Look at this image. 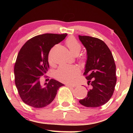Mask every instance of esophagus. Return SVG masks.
I'll list each match as a JSON object with an SVG mask.
<instances>
[{
	"instance_id": "34e87169",
	"label": "esophagus",
	"mask_w": 133,
	"mask_h": 133,
	"mask_svg": "<svg viewBox=\"0 0 133 133\" xmlns=\"http://www.w3.org/2000/svg\"><path fill=\"white\" fill-rule=\"evenodd\" d=\"M66 86L67 87H70V88H74V87H75V86H72V85H71V84H66Z\"/></svg>"
}]
</instances>
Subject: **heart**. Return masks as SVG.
<instances>
[{
    "label": "heart",
    "instance_id": "1",
    "mask_svg": "<svg viewBox=\"0 0 133 133\" xmlns=\"http://www.w3.org/2000/svg\"><path fill=\"white\" fill-rule=\"evenodd\" d=\"M66 44L73 55H78L81 51L82 47L81 44L72 36L67 38L66 41ZM82 59L84 60V58ZM49 61L50 63H52L50 55L49 56ZM79 73V69L77 66L63 64L59 66L55 71V77L58 80L62 82L72 83L78 75Z\"/></svg>",
    "mask_w": 133,
    "mask_h": 133
}]
</instances>
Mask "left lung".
Masks as SVG:
<instances>
[{
    "mask_svg": "<svg viewBox=\"0 0 133 133\" xmlns=\"http://www.w3.org/2000/svg\"><path fill=\"white\" fill-rule=\"evenodd\" d=\"M87 50L83 75L88 81L87 97L79 101L82 105L97 107L106 103L113 94L117 82L116 66L111 51L101 39L79 35Z\"/></svg>",
    "mask_w": 133,
    "mask_h": 133,
    "instance_id": "8db88e82",
    "label": "left lung"
}]
</instances>
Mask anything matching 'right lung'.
<instances>
[{
  "label": "right lung",
  "mask_w": 133,
  "mask_h": 133,
  "mask_svg": "<svg viewBox=\"0 0 133 133\" xmlns=\"http://www.w3.org/2000/svg\"><path fill=\"white\" fill-rule=\"evenodd\" d=\"M67 34H44L26 42L17 56L14 66L15 83L24 103L35 108L47 106L55 98L63 84L51 79L46 86L40 80L49 69L48 56L50 50L66 37Z\"/></svg>",
  "instance_id": "right-lung-1"
}]
</instances>
